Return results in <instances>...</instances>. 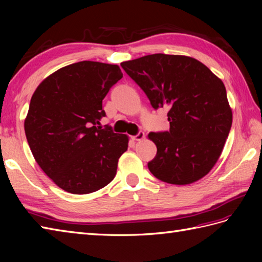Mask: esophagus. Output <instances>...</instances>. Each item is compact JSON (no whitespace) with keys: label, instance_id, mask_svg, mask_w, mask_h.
<instances>
[{"label":"esophagus","instance_id":"obj_1","mask_svg":"<svg viewBox=\"0 0 262 262\" xmlns=\"http://www.w3.org/2000/svg\"><path fill=\"white\" fill-rule=\"evenodd\" d=\"M132 138H133V140H134V141H136V142H141V141L144 140V138H145V134H144L143 132H140L137 135L133 136Z\"/></svg>","mask_w":262,"mask_h":262}]
</instances>
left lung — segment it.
Wrapping results in <instances>:
<instances>
[{
    "label": "left lung",
    "instance_id": "1",
    "mask_svg": "<svg viewBox=\"0 0 262 262\" xmlns=\"http://www.w3.org/2000/svg\"><path fill=\"white\" fill-rule=\"evenodd\" d=\"M152 107H168L170 130L149 133L158 152L148 170L171 185H190L214 168L232 126L226 89L202 62L183 55L153 54L122 62Z\"/></svg>",
    "mask_w": 262,
    "mask_h": 262
}]
</instances>
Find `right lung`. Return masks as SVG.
Returning a JSON list of instances; mask_svg holds the SVG:
<instances>
[{"instance_id": "right-lung-1", "label": "right lung", "mask_w": 262, "mask_h": 262, "mask_svg": "<svg viewBox=\"0 0 262 262\" xmlns=\"http://www.w3.org/2000/svg\"><path fill=\"white\" fill-rule=\"evenodd\" d=\"M122 77L118 65L74 63L54 72L36 89L25 119L36 162L55 185L91 193L114 180L129 138L102 128V100Z\"/></svg>"}]
</instances>
